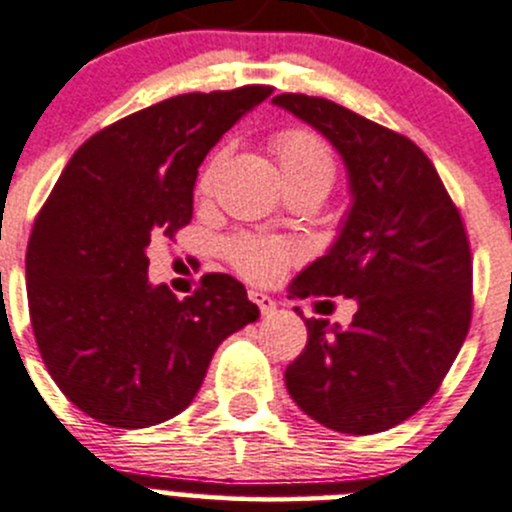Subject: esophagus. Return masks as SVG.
Instances as JSON below:
<instances>
[{
	"label": "esophagus",
	"instance_id": "obj_1",
	"mask_svg": "<svg viewBox=\"0 0 512 512\" xmlns=\"http://www.w3.org/2000/svg\"><path fill=\"white\" fill-rule=\"evenodd\" d=\"M249 298H251V301L256 303L258 308H261L263 316H268V313L276 311V301H273L271 296H266V293H261V291H251V293H249Z\"/></svg>",
	"mask_w": 512,
	"mask_h": 512
}]
</instances>
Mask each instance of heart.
Instances as JSON below:
<instances>
[{
	"instance_id": "heart-1",
	"label": "heart",
	"mask_w": 512,
	"mask_h": 512,
	"mask_svg": "<svg viewBox=\"0 0 512 512\" xmlns=\"http://www.w3.org/2000/svg\"><path fill=\"white\" fill-rule=\"evenodd\" d=\"M273 154L281 166L283 184L288 186H331L336 176V154L321 134L303 126H291L273 136ZM224 161V151L214 154L196 179V194H209L214 186L216 171ZM226 254L241 276L251 281H273L291 261H296L298 249L281 239H261V236H236L226 244Z\"/></svg>"
}]
</instances>
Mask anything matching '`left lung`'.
Returning <instances> with one entry per match:
<instances>
[{"instance_id": "8db88e82", "label": "left lung", "mask_w": 512, "mask_h": 512, "mask_svg": "<svg viewBox=\"0 0 512 512\" xmlns=\"http://www.w3.org/2000/svg\"><path fill=\"white\" fill-rule=\"evenodd\" d=\"M273 104L336 146L353 196L336 244L293 278L291 293L358 303L348 328L303 318L308 341L286 368V388L321 426L381 433L426 406L468 336V234L433 161L408 136L321 96L278 94Z\"/></svg>"}]
</instances>
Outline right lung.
Instances as JSON below:
<instances>
[{"label":"right lung","mask_w":512,"mask_h":512,"mask_svg":"<svg viewBox=\"0 0 512 512\" xmlns=\"http://www.w3.org/2000/svg\"><path fill=\"white\" fill-rule=\"evenodd\" d=\"M271 91H194L114 121L74 151L39 211L27 246L34 338L59 391L94 421L179 416L219 343L258 318L229 273H206L186 298L151 286L146 246L189 224L201 161Z\"/></svg>","instance_id":"add662e5"}]
</instances>
